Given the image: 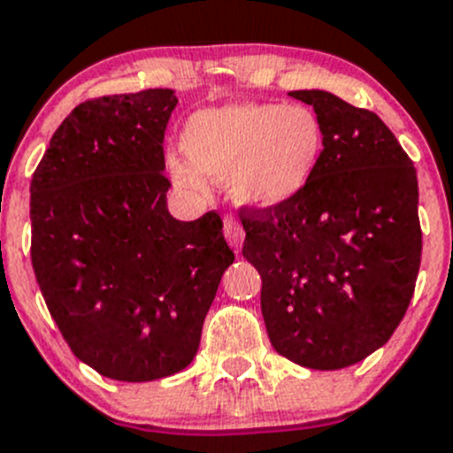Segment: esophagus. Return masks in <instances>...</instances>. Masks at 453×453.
<instances>
[{
	"label": "esophagus",
	"mask_w": 453,
	"mask_h": 453,
	"mask_svg": "<svg viewBox=\"0 0 453 453\" xmlns=\"http://www.w3.org/2000/svg\"><path fill=\"white\" fill-rule=\"evenodd\" d=\"M223 230H226V239H227V243H230L232 248H234L236 252H239V250H241V243H243V236H245L243 226H241V223L236 221V219L226 217V221H223Z\"/></svg>",
	"instance_id": "1"
}]
</instances>
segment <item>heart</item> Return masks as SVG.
Segmentation results:
<instances>
[{
  "mask_svg": "<svg viewBox=\"0 0 453 453\" xmlns=\"http://www.w3.org/2000/svg\"><path fill=\"white\" fill-rule=\"evenodd\" d=\"M187 161L170 157L174 181L192 192L230 179L250 208H276L301 195L319 170L325 130L307 105L236 104L195 112L181 133Z\"/></svg>",
  "mask_w": 453,
  "mask_h": 453,
  "instance_id": "obj_1",
  "label": "heart"
}]
</instances>
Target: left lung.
<instances>
[{
    "mask_svg": "<svg viewBox=\"0 0 453 453\" xmlns=\"http://www.w3.org/2000/svg\"><path fill=\"white\" fill-rule=\"evenodd\" d=\"M325 130L310 186L276 208L239 210L243 257L280 357L341 370L383 348L414 296L423 252L416 168L372 110L294 90Z\"/></svg>",
    "mask_w": 453,
    "mask_h": 453,
    "instance_id": "obj_1",
    "label": "left lung"
}]
</instances>
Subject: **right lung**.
<instances>
[{
    "instance_id": "right-lung-1",
    "label": "right lung",
    "mask_w": 453,
    "mask_h": 453,
    "mask_svg": "<svg viewBox=\"0 0 453 453\" xmlns=\"http://www.w3.org/2000/svg\"><path fill=\"white\" fill-rule=\"evenodd\" d=\"M168 88L88 99L61 121L30 181V258L74 357L143 383L188 367L234 252L217 212H168Z\"/></svg>"
}]
</instances>
